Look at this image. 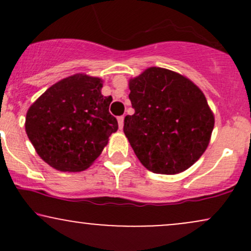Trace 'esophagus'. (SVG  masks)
Segmentation results:
<instances>
[{"label":"esophagus","mask_w":251,"mask_h":251,"mask_svg":"<svg viewBox=\"0 0 251 251\" xmlns=\"http://www.w3.org/2000/svg\"><path fill=\"white\" fill-rule=\"evenodd\" d=\"M118 124H119V128L123 129V127H124V116L118 117Z\"/></svg>","instance_id":"34e87169"}]
</instances>
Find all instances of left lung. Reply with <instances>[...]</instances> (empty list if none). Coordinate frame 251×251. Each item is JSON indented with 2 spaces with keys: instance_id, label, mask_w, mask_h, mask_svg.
Listing matches in <instances>:
<instances>
[{
  "instance_id": "obj_1",
  "label": "left lung",
  "mask_w": 251,
  "mask_h": 251,
  "mask_svg": "<svg viewBox=\"0 0 251 251\" xmlns=\"http://www.w3.org/2000/svg\"><path fill=\"white\" fill-rule=\"evenodd\" d=\"M133 116L124 133L140 163L153 174L176 175L208 148L215 118L205 96L188 77L150 67L129 80Z\"/></svg>"
}]
</instances>
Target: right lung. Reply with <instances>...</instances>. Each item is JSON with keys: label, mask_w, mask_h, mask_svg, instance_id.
I'll return each instance as SVG.
<instances>
[{"label": "right lung", "mask_w": 251, "mask_h": 251, "mask_svg": "<svg viewBox=\"0 0 251 251\" xmlns=\"http://www.w3.org/2000/svg\"><path fill=\"white\" fill-rule=\"evenodd\" d=\"M101 88L99 77L75 74L54 83L28 109L25 132L51 168L83 171L118 129L108 111L112 97H103Z\"/></svg>", "instance_id": "right-lung-1"}]
</instances>
